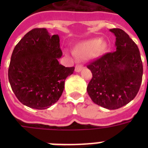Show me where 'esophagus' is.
I'll return each mask as SVG.
<instances>
[{
    "label": "esophagus",
    "mask_w": 148,
    "mask_h": 148,
    "mask_svg": "<svg viewBox=\"0 0 148 148\" xmlns=\"http://www.w3.org/2000/svg\"><path fill=\"white\" fill-rule=\"evenodd\" d=\"M84 67L83 66H81V65H76V67H75V71L76 72H81L82 70H83Z\"/></svg>",
    "instance_id": "1"
}]
</instances>
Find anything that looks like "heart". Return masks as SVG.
I'll return each instance as SVG.
<instances>
[{
	"label": "heart",
	"instance_id": "heart-1",
	"mask_svg": "<svg viewBox=\"0 0 148 148\" xmlns=\"http://www.w3.org/2000/svg\"><path fill=\"white\" fill-rule=\"evenodd\" d=\"M107 48L108 43L104 40L91 38L77 44L74 48V53L80 59H88L90 57L98 58L105 53Z\"/></svg>",
	"mask_w": 148,
	"mask_h": 148
}]
</instances>
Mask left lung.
Listing matches in <instances>:
<instances>
[{
  "label": "left lung",
  "instance_id": "1",
  "mask_svg": "<svg viewBox=\"0 0 148 148\" xmlns=\"http://www.w3.org/2000/svg\"><path fill=\"white\" fill-rule=\"evenodd\" d=\"M116 37V51L88 65L92 79L87 88L93 102L115 110L131 102L140 89L143 64L138 46L121 29H110Z\"/></svg>",
  "mask_w": 148,
  "mask_h": 148
}]
</instances>
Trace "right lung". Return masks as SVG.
I'll list each match as a JSON object with an SVG mask.
<instances>
[{
  "label": "right lung",
  "mask_w": 148,
  "mask_h": 148,
  "mask_svg": "<svg viewBox=\"0 0 148 148\" xmlns=\"http://www.w3.org/2000/svg\"><path fill=\"white\" fill-rule=\"evenodd\" d=\"M60 38L46 28L29 31L15 46L8 69L13 92L24 105L44 110L59 100L74 67L60 64Z\"/></svg>",
  "instance_id": "right-lung-1"
}]
</instances>
